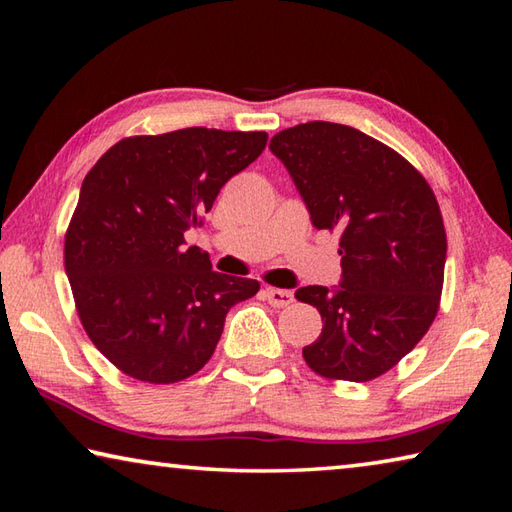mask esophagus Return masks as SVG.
Wrapping results in <instances>:
<instances>
[{"label":"esophagus","mask_w":512,"mask_h":512,"mask_svg":"<svg viewBox=\"0 0 512 512\" xmlns=\"http://www.w3.org/2000/svg\"><path fill=\"white\" fill-rule=\"evenodd\" d=\"M264 297L273 308H286L295 301V295H292L290 290H281V288H266Z\"/></svg>","instance_id":"1"}]
</instances>
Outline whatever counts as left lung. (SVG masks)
<instances>
[{"label":"left lung","mask_w":512,"mask_h":512,"mask_svg":"<svg viewBox=\"0 0 512 512\" xmlns=\"http://www.w3.org/2000/svg\"><path fill=\"white\" fill-rule=\"evenodd\" d=\"M270 151L295 180L312 224L341 231V288L295 292L323 321L303 358L328 380L383 376L440 308L447 231L433 189L398 151L339 123L288 127Z\"/></svg>","instance_id":"1"}]
</instances>
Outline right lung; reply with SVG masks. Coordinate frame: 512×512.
Instances as JSON below:
<instances>
[{"label": "right lung", "instance_id": "right-lung-1", "mask_svg": "<svg viewBox=\"0 0 512 512\" xmlns=\"http://www.w3.org/2000/svg\"><path fill=\"white\" fill-rule=\"evenodd\" d=\"M266 140L206 127L127 136L85 176L65 231V273L83 330L125 376L171 385L200 372L226 312L257 295L259 281L215 273L184 231L202 226Z\"/></svg>", "mask_w": 512, "mask_h": 512}]
</instances>
